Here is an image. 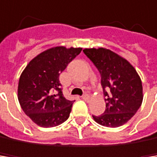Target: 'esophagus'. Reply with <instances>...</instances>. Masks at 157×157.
<instances>
[{"instance_id": "obj_1", "label": "esophagus", "mask_w": 157, "mask_h": 157, "mask_svg": "<svg viewBox=\"0 0 157 157\" xmlns=\"http://www.w3.org/2000/svg\"><path fill=\"white\" fill-rule=\"evenodd\" d=\"M83 100L86 101H89V95H88V94H85V95L83 96Z\"/></svg>"}]
</instances>
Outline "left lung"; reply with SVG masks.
<instances>
[{
  "instance_id": "1",
  "label": "left lung",
  "mask_w": 157,
  "mask_h": 157,
  "mask_svg": "<svg viewBox=\"0 0 157 157\" xmlns=\"http://www.w3.org/2000/svg\"><path fill=\"white\" fill-rule=\"evenodd\" d=\"M101 74L105 96V111L94 121L106 127H120L140 107L143 100L141 79L133 66L118 53L105 48L83 51Z\"/></svg>"
}]
</instances>
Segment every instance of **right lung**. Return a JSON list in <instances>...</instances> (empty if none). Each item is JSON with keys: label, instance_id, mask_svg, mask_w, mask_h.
Instances as JSON below:
<instances>
[{"label": "right lung", "instance_id": "add662e5", "mask_svg": "<svg viewBox=\"0 0 157 157\" xmlns=\"http://www.w3.org/2000/svg\"><path fill=\"white\" fill-rule=\"evenodd\" d=\"M82 48L57 46L40 52L21 74L17 99L26 115L41 127H55L66 121L74 101L63 96L60 73Z\"/></svg>", "mask_w": 157, "mask_h": 157}]
</instances>
